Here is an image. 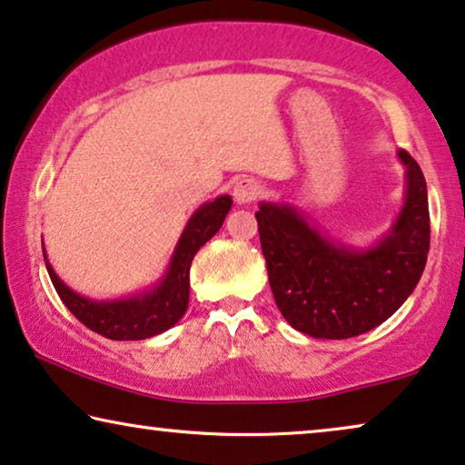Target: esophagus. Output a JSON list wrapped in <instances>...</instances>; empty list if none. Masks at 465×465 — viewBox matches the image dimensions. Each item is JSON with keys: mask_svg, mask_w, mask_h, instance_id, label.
Segmentation results:
<instances>
[{"mask_svg": "<svg viewBox=\"0 0 465 465\" xmlns=\"http://www.w3.org/2000/svg\"><path fill=\"white\" fill-rule=\"evenodd\" d=\"M262 183H257L255 178H240L233 184V197H236L238 203H252L262 195Z\"/></svg>", "mask_w": 465, "mask_h": 465, "instance_id": "1", "label": "esophagus"}]
</instances>
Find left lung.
<instances>
[{
	"instance_id": "8db88e82",
	"label": "left lung",
	"mask_w": 465,
	"mask_h": 465,
	"mask_svg": "<svg viewBox=\"0 0 465 465\" xmlns=\"http://www.w3.org/2000/svg\"><path fill=\"white\" fill-rule=\"evenodd\" d=\"M406 200L391 232L370 249L321 236L289 203H259V240L278 311L293 330L344 340L374 330L408 300L430 252L427 184L406 151Z\"/></svg>"
}]
</instances>
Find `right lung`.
<instances>
[{
	"instance_id": "add662e5",
	"label": "right lung",
	"mask_w": 465,
	"mask_h": 465,
	"mask_svg": "<svg viewBox=\"0 0 465 465\" xmlns=\"http://www.w3.org/2000/svg\"><path fill=\"white\" fill-rule=\"evenodd\" d=\"M232 208V197L221 195L214 202L203 203L191 216L170 259L165 276L154 289L144 293L123 297L114 302L86 300L72 291L54 274L53 265L45 262L48 276L57 289L61 302L80 323L110 340H146L174 327L189 306V270L195 252L219 232ZM45 251V246H42Z\"/></svg>"
}]
</instances>
